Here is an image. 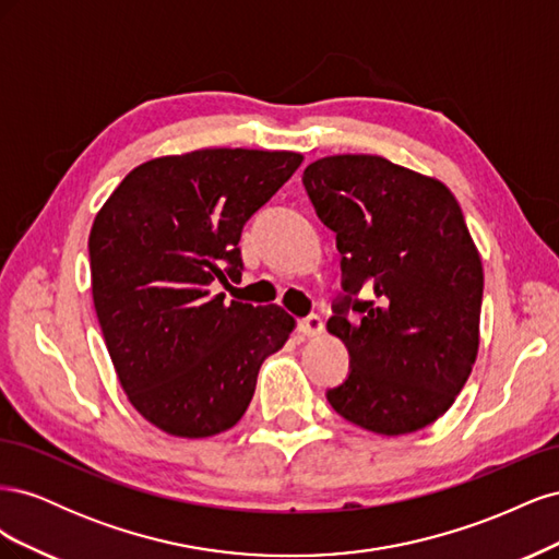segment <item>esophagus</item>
<instances>
[{
	"instance_id": "esophagus-1",
	"label": "esophagus",
	"mask_w": 559,
	"mask_h": 559,
	"mask_svg": "<svg viewBox=\"0 0 559 559\" xmlns=\"http://www.w3.org/2000/svg\"><path fill=\"white\" fill-rule=\"evenodd\" d=\"M298 331L308 337H317L324 333V321H321V317H317V314H310V317L298 321Z\"/></svg>"
}]
</instances>
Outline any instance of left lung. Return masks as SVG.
<instances>
[{"label": "left lung", "mask_w": 559, "mask_h": 559, "mask_svg": "<svg viewBox=\"0 0 559 559\" xmlns=\"http://www.w3.org/2000/svg\"><path fill=\"white\" fill-rule=\"evenodd\" d=\"M302 183L343 253L345 296L326 329L352 370L329 403L382 436L429 427L462 392L480 345L483 261L460 202L443 181L370 154L319 158ZM349 307L360 317L349 320Z\"/></svg>", "instance_id": "8db88e82"}]
</instances>
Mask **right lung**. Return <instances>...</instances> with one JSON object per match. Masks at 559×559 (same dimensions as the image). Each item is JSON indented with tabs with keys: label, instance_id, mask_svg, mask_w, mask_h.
Segmentation results:
<instances>
[{
	"label": "right lung",
	"instance_id": "1",
	"mask_svg": "<svg viewBox=\"0 0 559 559\" xmlns=\"http://www.w3.org/2000/svg\"><path fill=\"white\" fill-rule=\"evenodd\" d=\"M296 151L200 148L134 167L97 212L88 251L99 329L132 408L160 431L235 427L296 319L214 294L240 277L249 216L298 170Z\"/></svg>",
	"mask_w": 559,
	"mask_h": 559
}]
</instances>
